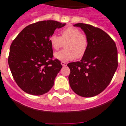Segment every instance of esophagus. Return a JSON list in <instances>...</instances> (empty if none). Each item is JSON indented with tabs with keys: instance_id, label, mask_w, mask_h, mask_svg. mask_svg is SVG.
Instances as JSON below:
<instances>
[{
	"instance_id": "obj_1",
	"label": "esophagus",
	"mask_w": 126,
	"mask_h": 126,
	"mask_svg": "<svg viewBox=\"0 0 126 126\" xmlns=\"http://www.w3.org/2000/svg\"><path fill=\"white\" fill-rule=\"evenodd\" d=\"M61 64H62V66H66L67 63H66V62H61Z\"/></svg>"
}]
</instances>
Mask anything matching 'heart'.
<instances>
[{
    "instance_id": "1",
    "label": "heart",
    "mask_w": 126,
    "mask_h": 126,
    "mask_svg": "<svg viewBox=\"0 0 126 126\" xmlns=\"http://www.w3.org/2000/svg\"><path fill=\"white\" fill-rule=\"evenodd\" d=\"M49 42L54 50L65 49L56 52V58L62 61H69L75 58H82L87 49L88 40L86 35L76 27L69 26L61 31V36L53 33L49 37Z\"/></svg>"
}]
</instances>
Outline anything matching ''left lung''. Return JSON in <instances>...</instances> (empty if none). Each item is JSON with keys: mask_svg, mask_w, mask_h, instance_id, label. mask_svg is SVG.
Returning a JSON list of instances; mask_svg holds the SVG:
<instances>
[{"mask_svg": "<svg viewBox=\"0 0 126 126\" xmlns=\"http://www.w3.org/2000/svg\"><path fill=\"white\" fill-rule=\"evenodd\" d=\"M88 40L86 54L80 62L67 64L70 70V86L82 97H93L109 86L117 68V49L113 40L105 32L91 25L77 23Z\"/></svg>", "mask_w": 126, "mask_h": 126, "instance_id": "1", "label": "left lung"}]
</instances>
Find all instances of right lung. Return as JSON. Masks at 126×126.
I'll use <instances>...</instances> for the list:
<instances>
[{"label":"right lung","instance_id":"obj_1","mask_svg":"<svg viewBox=\"0 0 126 126\" xmlns=\"http://www.w3.org/2000/svg\"><path fill=\"white\" fill-rule=\"evenodd\" d=\"M64 25L53 20L38 21L25 27L12 42L9 66L15 82L25 93L39 96L54 85L62 65L58 59L52 60L49 37Z\"/></svg>","mask_w":126,"mask_h":126}]
</instances>
